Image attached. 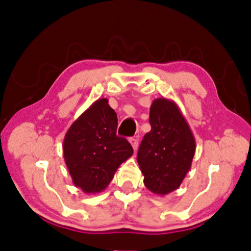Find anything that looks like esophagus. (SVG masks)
Returning a JSON list of instances; mask_svg holds the SVG:
<instances>
[{
    "label": "esophagus",
    "mask_w": 251,
    "mask_h": 251,
    "mask_svg": "<svg viewBox=\"0 0 251 251\" xmlns=\"http://www.w3.org/2000/svg\"><path fill=\"white\" fill-rule=\"evenodd\" d=\"M129 142H130V144H131L132 149L137 151V149H138V139L135 138V137H132V138L129 139Z\"/></svg>",
    "instance_id": "obj_1"
}]
</instances>
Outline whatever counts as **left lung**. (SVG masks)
<instances>
[{"instance_id":"1","label":"left lung","mask_w":251,"mask_h":251,"mask_svg":"<svg viewBox=\"0 0 251 251\" xmlns=\"http://www.w3.org/2000/svg\"><path fill=\"white\" fill-rule=\"evenodd\" d=\"M150 123L152 129L144 136L137 162L145 186L163 197L177 190L190 171L195 138L180 108L171 99L153 100Z\"/></svg>"}]
</instances>
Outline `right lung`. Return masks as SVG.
Wrapping results in <instances>:
<instances>
[{"label":"right lung","instance_id":"obj_1","mask_svg":"<svg viewBox=\"0 0 251 251\" xmlns=\"http://www.w3.org/2000/svg\"><path fill=\"white\" fill-rule=\"evenodd\" d=\"M118 116L107 98H99L72 123L65 135V163L75 186L100 193L133 154L128 140L116 136Z\"/></svg>","mask_w":251,"mask_h":251}]
</instances>
